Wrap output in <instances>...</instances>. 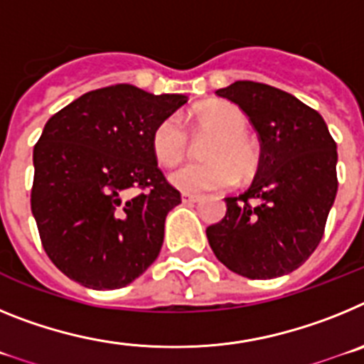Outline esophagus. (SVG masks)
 Here are the masks:
<instances>
[{"label": "esophagus", "instance_id": "esophagus-1", "mask_svg": "<svg viewBox=\"0 0 364 364\" xmlns=\"http://www.w3.org/2000/svg\"><path fill=\"white\" fill-rule=\"evenodd\" d=\"M200 200V195H193V193H182V202L186 204H193V202Z\"/></svg>", "mask_w": 364, "mask_h": 364}]
</instances>
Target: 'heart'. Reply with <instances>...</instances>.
<instances>
[{"label": "heart", "mask_w": 364, "mask_h": 364, "mask_svg": "<svg viewBox=\"0 0 364 364\" xmlns=\"http://www.w3.org/2000/svg\"><path fill=\"white\" fill-rule=\"evenodd\" d=\"M191 131L198 136H213L204 149L208 162H191L171 173L169 180L186 193L226 189L237 180L255 175L260 154L246 134L247 118L230 102H205L189 112ZM153 154L164 166H175L184 160L191 147V138L176 117H166L154 125L151 134Z\"/></svg>", "instance_id": "obj_1"}]
</instances>
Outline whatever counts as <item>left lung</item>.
<instances>
[{"label":"left lung","instance_id":"1","mask_svg":"<svg viewBox=\"0 0 364 364\" xmlns=\"http://www.w3.org/2000/svg\"><path fill=\"white\" fill-rule=\"evenodd\" d=\"M217 95L239 105L260 140L247 191L226 197L205 230L217 259L247 279L297 269L319 246L337 195V146L315 109L266 83L235 82Z\"/></svg>","mask_w":364,"mask_h":364}]
</instances>
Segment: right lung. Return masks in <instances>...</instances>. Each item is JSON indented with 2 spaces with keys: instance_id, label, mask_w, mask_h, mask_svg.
Masks as SVG:
<instances>
[{
  "instance_id": "obj_1",
  "label": "right lung",
  "mask_w": 364,
  "mask_h": 364,
  "mask_svg": "<svg viewBox=\"0 0 364 364\" xmlns=\"http://www.w3.org/2000/svg\"><path fill=\"white\" fill-rule=\"evenodd\" d=\"M186 102L118 83L85 92L45 124L31 210L45 253L67 277L117 290L159 257L180 191L160 171L151 134ZM131 188L141 193L129 198Z\"/></svg>"
}]
</instances>
